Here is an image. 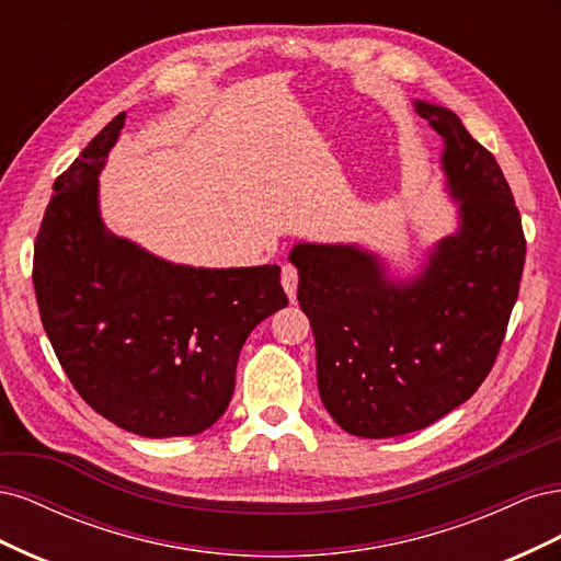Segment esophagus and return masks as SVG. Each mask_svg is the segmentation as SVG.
I'll return each mask as SVG.
<instances>
[{
	"label": "esophagus",
	"instance_id": "34e87169",
	"mask_svg": "<svg viewBox=\"0 0 561 561\" xmlns=\"http://www.w3.org/2000/svg\"><path fill=\"white\" fill-rule=\"evenodd\" d=\"M280 283H283V290H285L287 299L295 301V297H297V268L290 266V264H285L283 271H280Z\"/></svg>",
	"mask_w": 561,
	"mask_h": 561
}]
</instances>
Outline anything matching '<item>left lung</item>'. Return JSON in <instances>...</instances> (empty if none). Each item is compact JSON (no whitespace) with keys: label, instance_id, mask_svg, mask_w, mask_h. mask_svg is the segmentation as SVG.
<instances>
[{"label":"left lung","instance_id":"1","mask_svg":"<svg viewBox=\"0 0 561 561\" xmlns=\"http://www.w3.org/2000/svg\"><path fill=\"white\" fill-rule=\"evenodd\" d=\"M443 138L456 227L407 274L360 243L290 250L316 336L318 393L346 433L383 439L431 426L486 379L517 301L522 219L496 159L451 110L414 100Z\"/></svg>","mask_w":561,"mask_h":561}]
</instances>
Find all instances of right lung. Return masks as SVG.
Here are the masks:
<instances>
[{
	"instance_id": "right-lung-1",
	"label": "right lung",
	"mask_w": 561,
	"mask_h": 561,
	"mask_svg": "<svg viewBox=\"0 0 561 561\" xmlns=\"http://www.w3.org/2000/svg\"><path fill=\"white\" fill-rule=\"evenodd\" d=\"M126 112L56 180L35 243L48 342L77 393L118 428L186 437L227 412L250 332L287 307L280 266L175 264L105 227L100 173Z\"/></svg>"
}]
</instances>
